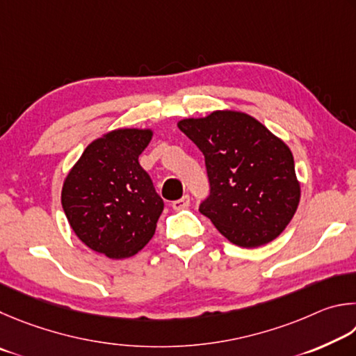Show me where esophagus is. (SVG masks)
Here are the masks:
<instances>
[{
    "label": "esophagus",
    "mask_w": 356,
    "mask_h": 356,
    "mask_svg": "<svg viewBox=\"0 0 356 356\" xmlns=\"http://www.w3.org/2000/svg\"><path fill=\"white\" fill-rule=\"evenodd\" d=\"M189 204H191L189 195H184V197L179 198V200H175V202L172 203V208H173L175 211H181V209L189 208Z\"/></svg>",
    "instance_id": "1"
}]
</instances>
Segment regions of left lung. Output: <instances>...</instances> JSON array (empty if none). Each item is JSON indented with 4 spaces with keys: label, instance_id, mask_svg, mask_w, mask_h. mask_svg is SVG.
I'll use <instances>...</instances> for the list:
<instances>
[{
    "label": "left lung",
    "instance_id": "8db88e82",
    "mask_svg": "<svg viewBox=\"0 0 356 356\" xmlns=\"http://www.w3.org/2000/svg\"><path fill=\"white\" fill-rule=\"evenodd\" d=\"M178 128L204 154L211 192L200 213L239 247L254 248L278 238L300 202L289 147L238 111L184 118Z\"/></svg>",
    "mask_w": 356,
    "mask_h": 356
}]
</instances>
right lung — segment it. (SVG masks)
<instances>
[{
    "instance_id": "right-lung-1",
    "label": "right lung",
    "mask_w": 356,
    "mask_h": 356,
    "mask_svg": "<svg viewBox=\"0 0 356 356\" xmlns=\"http://www.w3.org/2000/svg\"><path fill=\"white\" fill-rule=\"evenodd\" d=\"M152 129L122 128L87 145L62 186V208L74 234L112 259L129 258L153 238L164 202L139 156Z\"/></svg>"
}]
</instances>
